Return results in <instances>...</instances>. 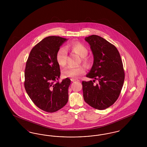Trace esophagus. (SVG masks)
Returning <instances> with one entry per match:
<instances>
[{
    "instance_id": "34e87169",
    "label": "esophagus",
    "mask_w": 147,
    "mask_h": 147,
    "mask_svg": "<svg viewBox=\"0 0 147 147\" xmlns=\"http://www.w3.org/2000/svg\"><path fill=\"white\" fill-rule=\"evenodd\" d=\"M77 80H78V79H75V78H71V82H75V81H77Z\"/></svg>"
}]
</instances>
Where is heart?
Listing matches in <instances>:
<instances>
[{
  "instance_id": "heart-1",
  "label": "heart",
  "mask_w": 147,
  "mask_h": 147,
  "mask_svg": "<svg viewBox=\"0 0 147 147\" xmlns=\"http://www.w3.org/2000/svg\"><path fill=\"white\" fill-rule=\"evenodd\" d=\"M68 49L76 53L81 57V61L85 65H89L90 61L87 55L88 50L82 43L79 42H73L68 45ZM67 51L64 47H60L56 53V61L61 67H64L67 64ZM85 68L82 65L75 67L69 66L62 70V76L64 78H76L84 74Z\"/></svg>"
}]
</instances>
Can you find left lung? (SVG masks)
Masks as SVG:
<instances>
[{"label":"left lung","mask_w":147,"mask_h":147,"mask_svg":"<svg viewBox=\"0 0 147 147\" xmlns=\"http://www.w3.org/2000/svg\"><path fill=\"white\" fill-rule=\"evenodd\" d=\"M90 45L94 63L86 77L93 81L82 82L85 101L98 110H104L113 105L119 98L124 80L123 63L117 48L97 35L86 37ZM98 80V84H94Z\"/></svg>","instance_id":"8db88e82"}]
</instances>
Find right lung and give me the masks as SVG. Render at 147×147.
I'll list each match as a JSON object with an SVG mask.
<instances>
[{"instance_id": "right-lung-1", "label": "right lung", "mask_w": 147, "mask_h": 147, "mask_svg": "<svg viewBox=\"0 0 147 147\" xmlns=\"http://www.w3.org/2000/svg\"><path fill=\"white\" fill-rule=\"evenodd\" d=\"M66 38L49 36L31 49L25 69L24 86L28 96L39 109L55 112L68 100L70 79L59 82L60 67L56 61L57 51Z\"/></svg>"}]
</instances>
